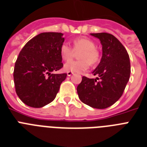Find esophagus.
Here are the masks:
<instances>
[{
	"label": "esophagus",
	"instance_id": "34e87169",
	"mask_svg": "<svg viewBox=\"0 0 147 147\" xmlns=\"http://www.w3.org/2000/svg\"><path fill=\"white\" fill-rule=\"evenodd\" d=\"M72 72H71V71H68L67 72V76H69H69H71V75H72Z\"/></svg>",
	"mask_w": 147,
	"mask_h": 147
}]
</instances>
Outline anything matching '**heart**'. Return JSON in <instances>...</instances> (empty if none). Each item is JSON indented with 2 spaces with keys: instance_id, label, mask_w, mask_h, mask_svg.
<instances>
[{
  "instance_id": "1",
  "label": "heart",
  "mask_w": 147,
  "mask_h": 147,
  "mask_svg": "<svg viewBox=\"0 0 147 147\" xmlns=\"http://www.w3.org/2000/svg\"><path fill=\"white\" fill-rule=\"evenodd\" d=\"M78 61H70L64 65L66 71L80 73L90 67V64H96L99 60V54L96 49V44L91 39L85 37H78L73 40V48L67 43H63L60 46V56L64 61H69L73 58L76 53H79Z\"/></svg>"
}]
</instances>
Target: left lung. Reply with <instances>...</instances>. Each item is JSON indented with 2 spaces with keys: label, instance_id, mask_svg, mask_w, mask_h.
<instances>
[{
  "label": "left lung",
  "instance_id": "left-lung-1",
  "mask_svg": "<svg viewBox=\"0 0 147 147\" xmlns=\"http://www.w3.org/2000/svg\"><path fill=\"white\" fill-rule=\"evenodd\" d=\"M90 35L98 38L102 45V59L92 71L99 78L94 79L83 76L77 92L83 103L93 108L104 109L122 96L130 78V60L125 47L112 34Z\"/></svg>",
  "mask_w": 147,
  "mask_h": 147
}]
</instances>
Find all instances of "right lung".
<instances>
[{"mask_svg": "<svg viewBox=\"0 0 147 147\" xmlns=\"http://www.w3.org/2000/svg\"><path fill=\"white\" fill-rule=\"evenodd\" d=\"M61 33H42L31 39L18 55L15 63V87L18 96L32 108H42L55 98L66 73L53 74L63 67Z\"/></svg>", "mask_w": 147, "mask_h": 147, "instance_id": "add662e5", "label": "right lung"}]
</instances>
